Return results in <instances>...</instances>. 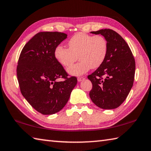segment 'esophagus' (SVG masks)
I'll list each match as a JSON object with an SVG mask.
<instances>
[{"label":"esophagus","mask_w":151,"mask_h":151,"mask_svg":"<svg viewBox=\"0 0 151 151\" xmlns=\"http://www.w3.org/2000/svg\"><path fill=\"white\" fill-rule=\"evenodd\" d=\"M84 79H85V78H84V77H78V78H77L78 82H81V81H84Z\"/></svg>","instance_id":"obj_1"}]
</instances>
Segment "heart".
<instances>
[{
  "mask_svg": "<svg viewBox=\"0 0 151 151\" xmlns=\"http://www.w3.org/2000/svg\"><path fill=\"white\" fill-rule=\"evenodd\" d=\"M67 48L61 45L55 47V59L62 67H68L78 56L80 61L67 69L70 75L80 76L88 70L98 68L104 62L108 53V42L102 35L78 32L68 40Z\"/></svg>",
  "mask_w": 151,
  "mask_h": 151,
  "instance_id": "1",
  "label": "heart"
}]
</instances>
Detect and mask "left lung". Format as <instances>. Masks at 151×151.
Returning a JSON list of instances; mask_svg holds the SVG:
<instances>
[{"label": "left lung", "instance_id": "obj_1", "mask_svg": "<svg viewBox=\"0 0 151 151\" xmlns=\"http://www.w3.org/2000/svg\"><path fill=\"white\" fill-rule=\"evenodd\" d=\"M90 32L103 35L108 42V53L104 62L88 76L92 83L90 99L101 109H116L124 101L133 86L134 58L128 44L114 31L105 29Z\"/></svg>", "mask_w": 151, "mask_h": 151}]
</instances>
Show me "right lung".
Returning a JSON list of instances; mask_svg holds the SVG:
<instances>
[{
	"instance_id": "add662e5",
	"label": "right lung",
	"mask_w": 151,
	"mask_h": 151,
	"mask_svg": "<svg viewBox=\"0 0 151 151\" xmlns=\"http://www.w3.org/2000/svg\"><path fill=\"white\" fill-rule=\"evenodd\" d=\"M67 35L40 32L23 47L17 67V76L23 96L35 110L53 114L63 109L77 84L75 76L68 75L55 59V47ZM64 78L63 81H57Z\"/></svg>"
}]
</instances>
